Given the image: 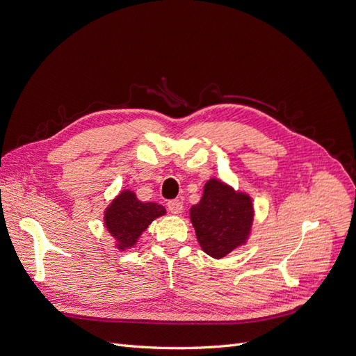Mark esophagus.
Masks as SVG:
<instances>
[{
  "instance_id": "esophagus-1",
  "label": "esophagus",
  "mask_w": 356,
  "mask_h": 356,
  "mask_svg": "<svg viewBox=\"0 0 356 356\" xmlns=\"http://www.w3.org/2000/svg\"><path fill=\"white\" fill-rule=\"evenodd\" d=\"M182 202L181 200H169L168 202V209H169V212H172V213H181L182 212Z\"/></svg>"
}]
</instances>
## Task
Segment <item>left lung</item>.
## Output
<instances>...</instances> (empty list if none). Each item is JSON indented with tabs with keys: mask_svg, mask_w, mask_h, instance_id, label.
<instances>
[{
	"mask_svg": "<svg viewBox=\"0 0 356 356\" xmlns=\"http://www.w3.org/2000/svg\"><path fill=\"white\" fill-rule=\"evenodd\" d=\"M190 220L202 250L212 258H222L250 238L252 199L221 179L211 178L203 187L200 202L190 208Z\"/></svg>",
	"mask_w": 356,
	"mask_h": 356,
	"instance_id": "left-lung-1",
	"label": "left lung"
}]
</instances>
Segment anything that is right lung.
<instances>
[{
    "instance_id": "right-lung-1",
    "label": "right lung",
    "mask_w": 356,
    "mask_h": 356,
    "mask_svg": "<svg viewBox=\"0 0 356 356\" xmlns=\"http://www.w3.org/2000/svg\"><path fill=\"white\" fill-rule=\"evenodd\" d=\"M166 209L154 202H141L134 191L123 190L104 212V224L115 241L117 250L124 251L136 245L141 234Z\"/></svg>"
}]
</instances>
